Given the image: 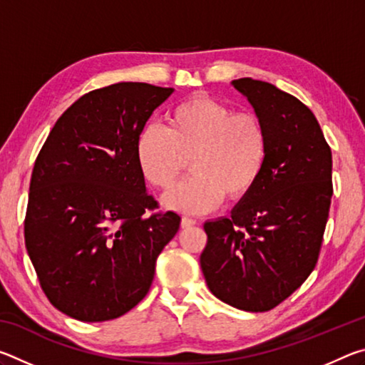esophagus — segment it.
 <instances>
[{
	"instance_id": "esophagus-1",
	"label": "esophagus",
	"mask_w": 365,
	"mask_h": 365,
	"mask_svg": "<svg viewBox=\"0 0 365 365\" xmlns=\"http://www.w3.org/2000/svg\"><path fill=\"white\" fill-rule=\"evenodd\" d=\"M180 225H182V228H191V227L196 225V220L190 219V217H183L182 222H180Z\"/></svg>"
}]
</instances>
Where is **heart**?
I'll return each mask as SVG.
<instances>
[{
  "instance_id": "b5f03b06",
  "label": "heart",
  "mask_w": 365,
  "mask_h": 365,
  "mask_svg": "<svg viewBox=\"0 0 365 365\" xmlns=\"http://www.w3.org/2000/svg\"><path fill=\"white\" fill-rule=\"evenodd\" d=\"M137 163L153 187L168 190L190 159L191 175L163 196L164 207L202 214L224 196L242 200L255 188L267 159V133L259 117L233 113L197 95L170 110L168 128L146 125L137 140Z\"/></svg>"
}]
</instances>
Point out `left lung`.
I'll list each match as a JSON object with an SVG mask.
<instances>
[{
	"label": "left lung",
	"instance_id": "obj_1",
	"mask_svg": "<svg viewBox=\"0 0 365 365\" xmlns=\"http://www.w3.org/2000/svg\"><path fill=\"white\" fill-rule=\"evenodd\" d=\"M232 85L262 122L267 159L230 217L205 222L200 262L215 298L264 312L316 267L333 195L331 151L316 115L298 98L250 77Z\"/></svg>",
	"mask_w": 365,
	"mask_h": 365
}]
</instances>
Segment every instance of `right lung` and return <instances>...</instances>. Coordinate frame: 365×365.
<instances>
[{"instance_id": "obj_1", "label": "right lung", "mask_w": 365, "mask_h": 365, "mask_svg": "<svg viewBox=\"0 0 365 365\" xmlns=\"http://www.w3.org/2000/svg\"><path fill=\"white\" fill-rule=\"evenodd\" d=\"M174 93L120 82L90 91L54 123L30 180L26 246L51 304L82 322L123 316L150 292L180 227L148 195L137 140Z\"/></svg>"}]
</instances>
